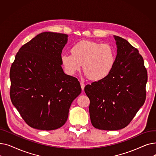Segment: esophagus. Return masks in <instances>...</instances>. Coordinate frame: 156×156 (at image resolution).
Listing matches in <instances>:
<instances>
[{
	"label": "esophagus",
	"mask_w": 156,
	"mask_h": 156,
	"mask_svg": "<svg viewBox=\"0 0 156 156\" xmlns=\"http://www.w3.org/2000/svg\"><path fill=\"white\" fill-rule=\"evenodd\" d=\"M80 85H81V89H82V90H84V88H85V84L82 82H80Z\"/></svg>",
	"instance_id": "34e87169"
}]
</instances>
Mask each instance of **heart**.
<instances>
[{
  "label": "heart",
  "instance_id": "b5f03b06",
  "mask_svg": "<svg viewBox=\"0 0 156 156\" xmlns=\"http://www.w3.org/2000/svg\"><path fill=\"white\" fill-rule=\"evenodd\" d=\"M71 52L61 57L65 72L70 76L75 75L82 64L86 76L99 81L109 75L115 64V50L108 44L81 40L72 47Z\"/></svg>",
  "mask_w": 156,
  "mask_h": 156
}]
</instances>
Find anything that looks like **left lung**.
Segmentation results:
<instances>
[{"instance_id":"obj_1","label":"left lung","mask_w":156,"mask_h":156,"mask_svg":"<svg viewBox=\"0 0 156 156\" xmlns=\"http://www.w3.org/2000/svg\"><path fill=\"white\" fill-rule=\"evenodd\" d=\"M117 45L115 64L103 80L87 85L90 117L95 128L118 130L125 128L144 105L147 72L143 57L128 41L114 36Z\"/></svg>"}]
</instances>
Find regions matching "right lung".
<instances>
[{
    "label": "right lung",
    "instance_id": "obj_1",
    "mask_svg": "<svg viewBox=\"0 0 156 156\" xmlns=\"http://www.w3.org/2000/svg\"><path fill=\"white\" fill-rule=\"evenodd\" d=\"M68 37L41 33L20 48L12 64L11 100L31 128L53 130L63 126L72 102L81 92L78 79L61 67Z\"/></svg>",
    "mask_w": 156,
    "mask_h": 156
}]
</instances>
